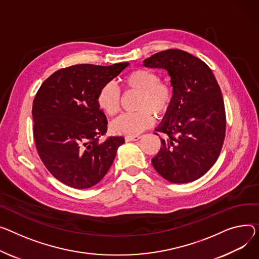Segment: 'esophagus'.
I'll list each match as a JSON object with an SVG mask.
<instances>
[{
	"label": "esophagus",
	"instance_id": "obj_1",
	"mask_svg": "<svg viewBox=\"0 0 259 259\" xmlns=\"http://www.w3.org/2000/svg\"><path fill=\"white\" fill-rule=\"evenodd\" d=\"M141 139V136H126L125 137V141L128 143V142H132V141H137V140H140Z\"/></svg>",
	"mask_w": 259,
	"mask_h": 259
}]
</instances>
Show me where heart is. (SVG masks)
<instances>
[{"label": "heart", "mask_w": 259, "mask_h": 259, "mask_svg": "<svg viewBox=\"0 0 259 259\" xmlns=\"http://www.w3.org/2000/svg\"><path fill=\"white\" fill-rule=\"evenodd\" d=\"M122 83L126 89L141 93L139 112L126 113L117 117L111 124V130L115 134L136 136L154 122V113L161 117L168 112L174 101V89L168 82L161 81L159 76L147 68H137L127 74ZM99 107L106 114L113 116L119 110L120 96L114 85H103L98 93Z\"/></svg>", "instance_id": "heart-1"}]
</instances>
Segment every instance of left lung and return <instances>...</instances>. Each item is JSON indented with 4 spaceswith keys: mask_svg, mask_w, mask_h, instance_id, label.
<instances>
[{
    "mask_svg": "<svg viewBox=\"0 0 259 259\" xmlns=\"http://www.w3.org/2000/svg\"><path fill=\"white\" fill-rule=\"evenodd\" d=\"M144 65L165 70L174 89L173 104L156 128L165 136L152 164L171 183L195 181L214 164L225 139L220 86L207 64L181 50L159 52Z\"/></svg>",
    "mask_w": 259,
    "mask_h": 259,
    "instance_id": "obj_1",
    "label": "left lung"
}]
</instances>
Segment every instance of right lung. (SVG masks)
Here are the masks:
<instances>
[{
	"mask_svg": "<svg viewBox=\"0 0 259 259\" xmlns=\"http://www.w3.org/2000/svg\"><path fill=\"white\" fill-rule=\"evenodd\" d=\"M129 65H72L52 74L33 101V134L39 157L60 182L77 189L99 183L110 168L123 136L99 137L107 130L97 97Z\"/></svg>",
	"mask_w": 259,
	"mask_h": 259,
	"instance_id": "1",
	"label": "right lung"
}]
</instances>
